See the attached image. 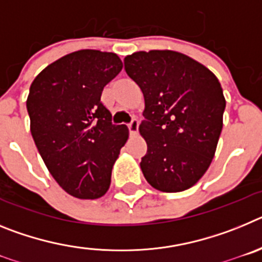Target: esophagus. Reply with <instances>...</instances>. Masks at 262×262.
<instances>
[{
  "label": "esophagus",
  "instance_id": "1",
  "mask_svg": "<svg viewBox=\"0 0 262 262\" xmlns=\"http://www.w3.org/2000/svg\"><path fill=\"white\" fill-rule=\"evenodd\" d=\"M127 126H128L129 134H131V135H135L139 129V120L136 119V118H133V120H131Z\"/></svg>",
  "mask_w": 262,
  "mask_h": 262
}]
</instances>
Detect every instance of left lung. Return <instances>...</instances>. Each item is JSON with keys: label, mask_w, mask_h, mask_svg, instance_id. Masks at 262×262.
I'll list each match as a JSON object with an SVG mask.
<instances>
[{"label": "left lung", "mask_w": 262, "mask_h": 262, "mask_svg": "<svg viewBox=\"0 0 262 262\" xmlns=\"http://www.w3.org/2000/svg\"><path fill=\"white\" fill-rule=\"evenodd\" d=\"M124 69L145 99L139 126L148 145L140 163L145 180L165 193L186 190L205 174L216 149L226 108L221 82L174 51L133 53Z\"/></svg>", "instance_id": "obj_1"}]
</instances>
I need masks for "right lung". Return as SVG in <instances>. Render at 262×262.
Listing matches in <instances>:
<instances>
[{"label":"right lung","mask_w":262,"mask_h":262,"mask_svg":"<svg viewBox=\"0 0 262 262\" xmlns=\"http://www.w3.org/2000/svg\"><path fill=\"white\" fill-rule=\"evenodd\" d=\"M123 68L111 52L81 50L45 68L27 98L31 135L52 177L68 194L96 200L108 190L111 170L128 138L111 122L102 90Z\"/></svg>","instance_id":"right-lung-1"}]
</instances>
